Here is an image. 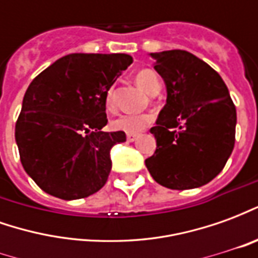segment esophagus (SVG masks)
<instances>
[{"instance_id":"34e87169","label":"esophagus","mask_w":258,"mask_h":258,"mask_svg":"<svg viewBox=\"0 0 258 258\" xmlns=\"http://www.w3.org/2000/svg\"><path fill=\"white\" fill-rule=\"evenodd\" d=\"M137 138H138L137 134H127V141L128 142H134V141H137Z\"/></svg>"}]
</instances>
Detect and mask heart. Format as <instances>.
Returning <instances> with one entry per match:
<instances>
[{"label": "heart", "instance_id": "heart-1", "mask_svg": "<svg viewBox=\"0 0 258 258\" xmlns=\"http://www.w3.org/2000/svg\"><path fill=\"white\" fill-rule=\"evenodd\" d=\"M135 83L149 95H155L160 90V79L153 70L145 69L141 70L135 76ZM113 103V90L107 91L106 94V106L110 107ZM152 116L146 113L141 114H121L116 120L112 121V127L117 131H123L127 134H138L142 130L146 128L152 123Z\"/></svg>", "mask_w": 258, "mask_h": 258}]
</instances>
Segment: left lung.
<instances>
[{
    "mask_svg": "<svg viewBox=\"0 0 258 258\" xmlns=\"http://www.w3.org/2000/svg\"><path fill=\"white\" fill-rule=\"evenodd\" d=\"M167 99L151 133L156 152L145 164L157 184L192 189L210 182L235 145L236 109L221 76L190 52L151 53Z\"/></svg>",
    "mask_w": 258,
    "mask_h": 258,
    "instance_id": "1",
    "label": "left lung"
}]
</instances>
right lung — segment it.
Wrapping results in <instances>:
<instances>
[{
	"instance_id": "1",
	"label": "right lung",
	"mask_w": 258,
	"mask_h": 258,
	"mask_svg": "<svg viewBox=\"0 0 258 258\" xmlns=\"http://www.w3.org/2000/svg\"><path fill=\"white\" fill-rule=\"evenodd\" d=\"M133 63L127 53H69L26 91L15 127L20 162L44 192L73 200L95 194L112 168L123 131L103 133L106 94Z\"/></svg>"
}]
</instances>
